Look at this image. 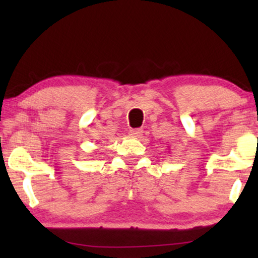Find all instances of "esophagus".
<instances>
[{
  "label": "esophagus",
  "instance_id": "1",
  "mask_svg": "<svg viewBox=\"0 0 258 258\" xmlns=\"http://www.w3.org/2000/svg\"><path fill=\"white\" fill-rule=\"evenodd\" d=\"M142 135H143V131H142L141 128H135V130H131V131H130V136H131V137L139 138Z\"/></svg>",
  "mask_w": 258,
  "mask_h": 258
}]
</instances>
